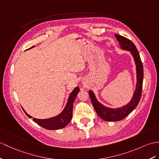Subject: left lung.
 Here are the masks:
<instances>
[{
    "label": "left lung",
    "mask_w": 159,
    "mask_h": 159,
    "mask_svg": "<svg viewBox=\"0 0 159 159\" xmlns=\"http://www.w3.org/2000/svg\"><path fill=\"white\" fill-rule=\"evenodd\" d=\"M115 36L117 40L118 41L121 50L129 52L133 57L136 65V84L135 91L134 92V95L129 102L128 103V104L124 105V106L117 108L109 107L101 103L97 99L95 93L91 90L89 91V94L90 96L91 103L97 115L101 119L108 121H117L124 119L126 116L129 115L137 107L141 98L142 83H143L144 76L143 66H142L139 53H138L135 45L129 39L120 35L115 34Z\"/></svg>",
    "instance_id": "1"
}]
</instances>
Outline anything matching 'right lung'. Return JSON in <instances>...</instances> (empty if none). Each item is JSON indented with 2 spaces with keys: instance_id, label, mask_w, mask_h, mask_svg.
<instances>
[{
  "instance_id": "obj_1",
  "label": "right lung",
  "mask_w": 159,
  "mask_h": 159,
  "mask_svg": "<svg viewBox=\"0 0 159 159\" xmlns=\"http://www.w3.org/2000/svg\"><path fill=\"white\" fill-rule=\"evenodd\" d=\"M35 46H32L31 48L27 49L30 50L34 48ZM80 91L79 87H76L74 89L71 93L70 95H69L67 103L65 105L63 110L58 115H57L54 117H50V118L47 119H37L34 118V117H31L30 115L24 110L23 108L24 112L25 113V114L30 117V118H33V121L35 122L36 124H38L39 125L42 126L43 128L50 129V130H54V129H62L66 127V126L70 123V121L72 120V109H73V103L76 99V95L78 94V93Z\"/></svg>"
}]
</instances>
